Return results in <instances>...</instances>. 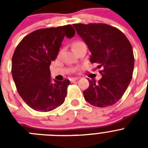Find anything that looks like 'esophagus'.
I'll use <instances>...</instances> for the list:
<instances>
[{"instance_id": "34e87169", "label": "esophagus", "mask_w": 148, "mask_h": 148, "mask_svg": "<svg viewBox=\"0 0 148 148\" xmlns=\"http://www.w3.org/2000/svg\"><path fill=\"white\" fill-rule=\"evenodd\" d=\"M77 80H78V78H70V81L71 82H75V81H77Z\"/></svg>"}]
</instances>
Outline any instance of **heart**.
I'll list each match as a JSON object with an SVG mask.
<instances>
[{"instance_id":"heart-1","label":"heart","mask_w":148,"mask_h":148,"mask_svg":"<svg viewBox=\"0 0 148 148\" xmlns=\"http://www.w3.org/2000/svg\"><path fill=\"white\" fill-rule=\"evenodd\" d=\"M82 44H84V43L82 41H81V40H75L73 43V48L74 49H75L77 47H78L79 46L82 45Z\"/></svg>"}]
</instances>
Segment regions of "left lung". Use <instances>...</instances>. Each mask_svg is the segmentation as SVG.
Listing matches in <instances>:
<instances>
[{
	"instance_id": "1",
	"label": "left lung",
	"mask_w": 148,
	"mask_h": 148,
	"mask_svg": "<svg viewBox=\"0 0 148 148\" xmlns=\"http://www.w3.org/2000/svg\"><path fill=\"white\" fill-rule=\"evenodd\" d=\"M91 52L90 61L97 63L102 77L90 80L83 91L87 102L98 108L113 105L130 83L134 68L133 48L125 35L106 23L73 24Z\"/></svg>"
}]
</instances>
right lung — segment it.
Listing matches in <instances>:
<instances>
[{"mask_svg": "<svg viewBox=\"0 0 148 148\" xmlns=\"http://www.w3.org/2000/svg\"><path fill=\"white\" fill-rule=\"evenodd\" d=\"M71 25L40 29L23 38L12 59V75L26 104L36 111L48 112L65 100L70 81L51 82L49 66L56 60L64 38H73Z\"/></svg>", "mask_w": 148, "mask_h": 148, "instance_id": "add662e5", "label": "right lung"}]
</instances>
